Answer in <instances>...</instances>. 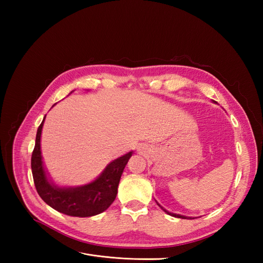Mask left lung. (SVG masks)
Masks as SVG:
<instances>
[{
    "mask_svg": "<svg viewBox=\"0 0 263 263\" xmlns=\"http://www.w3.org/2000/svg\"><path fill=\"white\" fill-rule=\"evenodd\" d=\"M158 204V203H157ZM159 205V204H158ZM159 206H160V205H159ZM160 208H161V206H160ZM166 214H169V215H171V216H174V217H178V218H186L185 216H182V215H178V214H173V213H170V212H168V211H165L163 208H161Z\"/></svg>",
    "mask_w": 263,
    "mask_h": 263,
    "instance_id": "obj_1",
    "label": "left lung"
}]
</instances>
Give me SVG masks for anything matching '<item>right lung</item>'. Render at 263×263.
I'll list each match as a JSON object with an SVG mask.
<instances>
[{"label":"right lung","mask_w":263,"mask_h":263,"mask_svg":"<svg viewBox=\"0 0 263 263\" xmlns=\"http://www.w3.org/2000/svg\"><path fill=\"white\" fill-rule=\"evenodd\" d=\"M45 118L39 125L36 142L31 154V172L37 192L50 208L69 216L90 217L106 211L114 202L119 180L133 151L107 164L93 182L77 187H59L46 176L41 150V136Z\"/></svg>","instance_id":"1"}]
</instances>
